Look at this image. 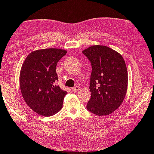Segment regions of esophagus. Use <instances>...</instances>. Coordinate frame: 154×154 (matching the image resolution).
I'll return each instance as SVG.
<instances>
[{
  "mask_svg": "<svg viewBox=\"0 0 154 154\" xmlns=\"http://www.w3.org/2000/svg\"><path fill=\"white\" fill-rule=\"evenodd\" d=\"M71 89H72V91H74V92H77V91H78L80 89V87L77 85V86H75L74 87H72V88H71Z\"/></svg>",
  "mask_w": 154,
  "mask_h": 154,
  "instance_id": "esophagus-1",
  "label": "esophagus"
}]
</instances>
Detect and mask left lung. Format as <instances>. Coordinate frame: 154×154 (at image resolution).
<instances>
[{"mask_svg":"<svg viewBox=\"0 0 154 154\" xmlns=\"http://www.w3.org/2000/svg\"><path fill=\"white\" fill-rule=\"evenodd\" d=\"M82 53L92 66L87 110L101 116L112 113L122 103L127 90L128 72L123 58L103 45L91 46Z\"/></svg>","mask_w":154,"mask_h":154,"instance_id":"1","label":"left lung"}]
</instances>
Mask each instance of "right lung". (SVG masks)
<instances>
[{"label":"right lung","mask_w":154,"mask_h":154,"mask_svg":"<svg viewBox=\"0 0 154 154\" xmlns=\"http://www.w3.org/2000/svg\"><path fill=\"white\" fill-rule=\"evenodd\" d=\"M67 53L60 49H44L31 53L23 63L20 87L26 103L37 114L51 116L61 110L67 92L57 84L56 67Z\"/></svg>","instance_id":"1"}]
</instances>
